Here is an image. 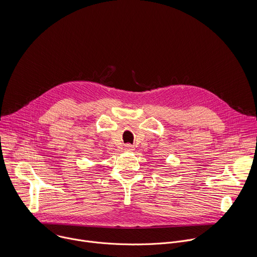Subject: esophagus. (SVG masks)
<instances>
[{
  "label": "esophagus",
  "instance_id": "esophagus-1",
  "mask_svg": "<svg viewBox=\"0 0 257 257\" xmlns=\"http://www.w3.org/2000/svg\"><path fill=\"white\" fill-rule=\"evenodd\" d=\"M124 150H125L126 152H132V151L134 150V146H133L132 144L127 143V144H125V145H124Z\"/></svg>",
  "mask_w": 257,
  "mask_h": 257
}]
</instances>
